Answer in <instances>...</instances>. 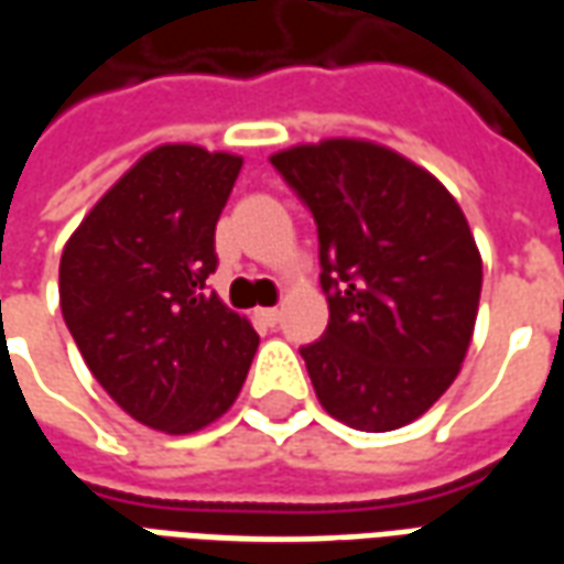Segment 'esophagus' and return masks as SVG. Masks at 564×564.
Instances as JSON below:
<instances>
[{
  "mask_svg": "<svg viewBox=\"0 0 564 564\" xmlns=\"http://www.w3.org/2000/svg\"><path fill=\"white\" fill-rule=\"evenodd\" d=\"M257 317L265 323V326H278V319H281V311L278 307H259Z\"/></svg>",
  "mask_w": 564,
  "mask_h": 564,
  "instance_id": "obj_1",
  "label": "esophagus"
}]
</instances>
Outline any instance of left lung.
<instances>
[{
  "label": "left lung",
  "mask_w": 564,
  "mask_h": 564,
  "mask_svg": "<svg viewBox=\"0 0 564 564\" xmlns=\"http://www.w3.org/2000/svg\"><path fill=\"white\" fill-rule=\"evenodd\" d=\"M314 214L323 338L302 347L326 414L359 432L414 423L468 354L484 262L459 202L435 174L362 139L271 153Z\"/></svg>",
  "instance_id": "left-lung-1"
}]
</instances>
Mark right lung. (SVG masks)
I'll use <instances>...</instances> for the list:
<instances>
[{"label": "right lung", "instance_id": "add662e5", "mask_svg": "<svg viewBox=\"0 0 564 564\" xmlns=\"http://www.w3.org/2000/svg\"><path fill=\"white\" fill-rule=\"evenodd\" d=\"M241 162L198 144H160L63 247L59 307L84 362L132 420L165 435L220 420L259 347L250 319L205 286Z\"/></svg>", "mask_w": 564, "mask_h": 564}]
</instances>
